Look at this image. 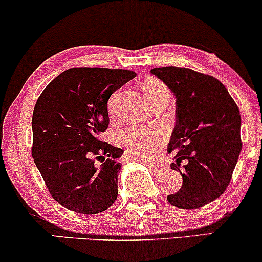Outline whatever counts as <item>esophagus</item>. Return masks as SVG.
<instances>
[{
  "label": "esophagus",
  "mask_w": 262,
  "mask_h": 262,
  "mask_svg": "<svg viewBox=\"0 0 262 262\" xmlns=\"http://www.w3.org/2000/svg\"><path fill=\"white\" fill-rule=\"evenodd\" d=\"M154 170H159V166H151Z\"/></svg>",
  "instance_id": "1"
}]
</instances>
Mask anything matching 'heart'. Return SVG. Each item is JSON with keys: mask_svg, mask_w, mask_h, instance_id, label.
<instances>
[{"mask_svg": "<svg viewBox=\"0 0 262 262\" xmlns=\"http://www.w3.org/2000/svg\"><path fill=\"white\" fill-rule=\"evenodd\" d=\"M143 91L146 98H150L152 96L158 95V93L169 91V90L160 81L149 79L144 82ZM117 100H118V95H113L111 100L108 101L107 108L111 117H113L117 112ZM158 137V129L130 127L122 132L121 135H119V141L128 150L129 154L134 156L135 159L151 161L154 159Z\"/></svg>", "mask_w": 262, "mask_h": 262, "instance_id": "1", "label": "heart"}]
</instances>
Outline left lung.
<instances>
[{
  "label": "left lung",
  "mask_w": 262,
  "mask_h": 262,
  "mask_svg": "<svg viewBox=\"0 0 262 262\" xmlns=\"http://www.w3.org/2000/svg\"><path fill=\"white\" fill-rule=\"evenodd\" d=\"M176 98V124L167 151L181 173L182 187L169 194L170 204L197 209L217 200L229 185L242 150L239 108L221 81L186 68L150 70ZM186 165L181 170V162Z\"/></svg>",
  "instance_id": "1"
}]
</instances>
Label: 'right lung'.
<instances>
[{"label":"right lung","mask_w":262,"mask_h":262,"mask_svg":"<svg viewBox=\"0 0 262 262\" xmlns=\"http://www.w3.org/2000/svg\"><path fill=\"white\" fill-rule=\"evenodd\" d=\"M137 76L129 70L74 68L56 76L33 111L32 155L54 200L97 214L118 196L123 150L102 141L111 95Z\"/></svg>","instance_id":"right-lung-1"}]
</instances>
